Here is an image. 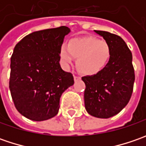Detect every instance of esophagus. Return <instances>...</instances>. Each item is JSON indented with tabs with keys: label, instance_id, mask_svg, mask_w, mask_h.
Returning <instances> with one entry per match:
<instances>
[{
	"label": "esophagus",
	"instance_id": "esophagus-1",
	"mask_svg": "<svg viewBox=\"0 0 146 146\" xmlns=\"http://www.w3.org/2000/svg\"><path fill=\"white\" fill-rule=\"evenodd\" d=\"M81 79V77L79 76H74V80H75V81H77V80H80Z\"/></svg>",
	"mask_w": 146,
	"mask_h": 146
}]
</instances>
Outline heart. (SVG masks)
Wrapping results in <instances>:
<instances>
[{"instance_id":"heart-1","label":"heart","mask_w":146,"mask_h":146,"mask_svg":"<svg viewBox=\"0 0 146 146\" xmlns=\"http://www.w3.org/2000/svg\"><path fill=\"white\" fill-rule=\"evenodd\" d=\"M111 53L109 43L94 37L74 38L68 41L67 46L62 44L59 48V58L64 67H70L75 58L78 69L88 76L104 70L109 63Z\"/></svg>"}]
</instances>
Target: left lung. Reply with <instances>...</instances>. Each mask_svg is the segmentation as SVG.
<instances>
[{
    "mask_svg": "<svg viewBox=\"0 0 146 146\" xmlns=\"http://www.w3.org/2000/svg\"><path fill=\"white\" fill-rule=\"evenodd\" d=\"M111 47L108 65L100 73L82 77L85 84L84 105L89 115L108 119L119 113L132 97L135 73L132 54L120 36L96 31Z\"/></svg>",
    "mask_w": 146,
    "mask_h": 146,
    "instance_id": "8db88e82",
    "label": "left lung"
}]
</instances>
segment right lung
<instances>
[{
	"instance_id": "obj_1",
	"label": "right lung",
	"mask_w": 146,
	"mask_h": 146,
	"mask_svg": "<svg viewBox=\"0 0 146 146\" xmlns=\"http://www.w3.org/2000/svg\"><path fill=\"white\" fill-rule=\"evenodd\" d=\"M70 31L66 26L35 31L14 47L9 90L17 110L31 120L54 117L62 93L74 84L72 74L59 64V48Z\"/></svg>"
}]
</instances>
